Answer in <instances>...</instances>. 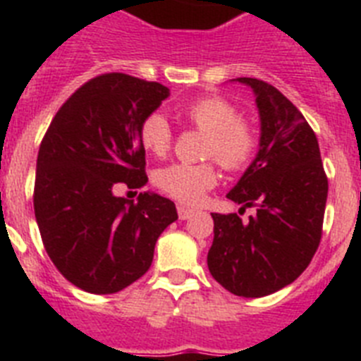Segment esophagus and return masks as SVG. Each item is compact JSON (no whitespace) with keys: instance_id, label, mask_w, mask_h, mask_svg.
<instances>
[{"instance_id":"obj_1","label":"esophagus","mask_w":361,"mask_h":361,"mask_svg":"<svg viewBox=\"0 0 361 361\" xmlns=\"http://www.w3.org/2000/svg\"><path fill=\"white\" fill-rule=\"evenodd\" d=\"M177 213H178V219H180V220H188V219H190V216L195 215V209L186 208V206H178Z\"/></svg>"}]
</instances>
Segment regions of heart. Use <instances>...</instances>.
Instances as JSON below:
<instances>
[{
  "mask_svg": "<svg viewBox=\"0 0 361 361\" xmlns=\"http://www.w3.org/2000/svg\"><path fill=\"white\" fill-rule=\"evenodd\" d=\"M180 116L193 128L206 135L204 157L216 159L222 168L237 171L250 164L258 148V135L250 121L240 119L235 104L219 95L197 99L180 110ZM142 148L155 157L170 152L173 132L161 114H152L139 126ZM219 180L215 162H175L155 173V186L178 202L197 204Z\"/></svg>",
  "mask_w": 361,
  "mask_h": 361,
  "instance_id": "b5f03b06",
  "label": "heart"
}]
</instances>
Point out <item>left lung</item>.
<instances>
[{
	"mask_svg": "<svg viewBox=\"0 0 361 361\" xmlns=\"http://www.w3.org/2000/svg\"><path fill=\"white\" fill-rule=\"evenodd\" d=\"M257 95L260 148L228 199L257 208L213 216L208 267L229 293L260 298L295 282L318 250L327 202V175L318 139L298 108L273 85L238 78Z\"/></svg>",
	"mask_w": 361,
	"mask_h": 361,
	"instance_id": "1",
	"label": "left lung"
}]
</instances>
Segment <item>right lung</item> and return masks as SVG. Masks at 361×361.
Returning <instances> with one entry per match:
<instances>
[{
    "label": "right lung",
    "instance_id": "add662e5",
    "mask_svg": "<svg viewBox=\"0 0 361 361\" xmlns=\"http://www.w3.org/2000/svg\"><path fill=\"white\" fill-rule=\"evenodd\" d=\"M170 95L161 82L103 73L73 92L54 116L37 153L34 212L57 271L75 288L111 295L149 269L155 242L177 220L157 193L137 202L117 186L146 177L139 126Z\"/></svg>",
    "mask_w": 361,
    "mask_h": 361
}]
</instances>
